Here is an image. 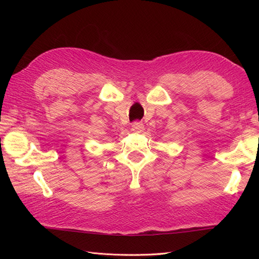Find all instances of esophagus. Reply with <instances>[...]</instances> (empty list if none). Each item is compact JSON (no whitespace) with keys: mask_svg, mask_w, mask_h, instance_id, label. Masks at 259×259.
I'll use <instances>...</instances> for the list:
<instances>
[{"mask_svg":"<svg viewBox=\"0 0 259 259\" xmlns=\"http://www.w3.org/2000/svg\"><path fill=\"white\" fill-rule=\"evenodd\" d=\"M145 130L144 124L142 122H134L132 124V131H134L136 133H142Z\"/></svg>","mask_w":259,"mask_h":259,"instance_id":"esophagus-1","label":"esophagus"}]
</instances>
